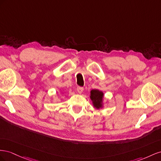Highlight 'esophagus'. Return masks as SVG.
I'll list each match as a JSON object with an SVG mask.
<instances>
[{"label": "esophagus", "mask_w": 161, "mask_h": 161, "mask_svg": "<svg viewBox=\"0 0 161 161\" xmlns=\"http://www.w3.org/2000/svg\"><path fill=\"white\" fill-rule=\"evenodd\" d=\"M77 92L79 93V94H81L82 92H83V91H84V88H83V87L78 86L77 88Z\"/></svg>", "instance_id": "obj_1"}]
</instances>
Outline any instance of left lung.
<instances>
[{
  "label": "left lung",
  "mask_w": 161,
  "mask_h": 161,
  "mask_svg": "<svg viewBox=\"0 0 161 161\" xmlns=\"http://www.w3.org/2000/svg\"><path fill=\"white\" fill-rule=\"evenodd\" d=\"M104 93L98 90H92L90 91V99L92 101L94 107L97 109L102 108L103 106Z\"/></svg>",
  "instance_id": "obj_1"
}]
</instances>
